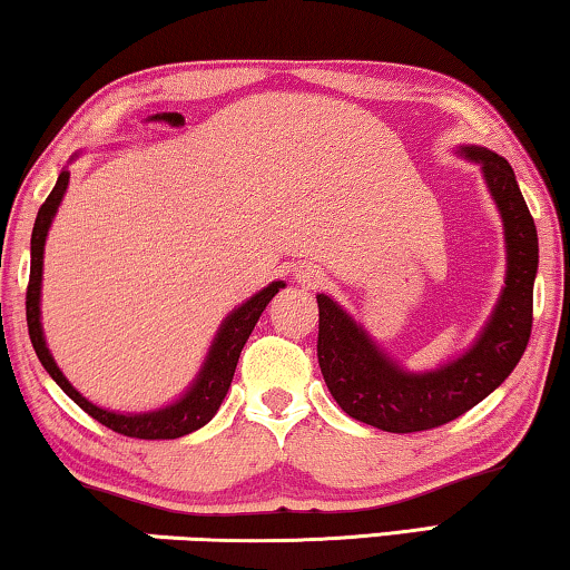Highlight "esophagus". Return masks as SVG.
<instances>
[{
	"label": "esophagus",
	"mask_w": 570,
	"mask_h": 570,
	"mask_svg": "<svg viewBox=\"0 0 570 570\" xmlns=\"http://www.w3.org/2000/svg\"><path fill=\"white\" fill-rule=\"evenodd\" d=\"M298 279L303 285H308V287H314V285H318L324 279V275L318 269H306V272H301L298 275Z\"/></svg>",
	"instance_id": "1"
}]
</instances>
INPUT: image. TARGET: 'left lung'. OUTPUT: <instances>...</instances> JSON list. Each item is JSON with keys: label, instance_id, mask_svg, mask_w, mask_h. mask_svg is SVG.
Here are the masks:
<instances>
[{"label": "left lung", "instance_id": "8db88e82", "mask_svg": "<svg viewBox=\"0 0 570 570\" xmlns=\"http://www.w3.org/2000/svg\"><path fill=\"white\" fill-rule=\"evenodd\" d=\"M482 163L505 228L509 272L495 314L470 353L431 373H404L379 353L365 332L326 295L318 303V368L334 402L350 417L389 433H417L446 425L509 379L532 334V295L540 246L517 176L501 155L464 147Z\"/></svg>", "mask_w": 570, "mask_h": 570}]
</instances>
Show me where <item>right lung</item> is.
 Segmentation results:
<instances>
[{"instance_id":"1","label":"right lung","mask_w":570,"mask_h":570,"mask_svg":"<svg viewBox=\"0 0 570 570\" xmlns=\"http://www.w3.org/2000/svg\"><path fill=\"white\" fill-rule=\"evenodd\" d=\"M69 184V170H61L59 181L53 186L49 197L38 209L33 236H30V279L26 291V316H28V334L30 342H33V350L38 361L49 376L57 381L69 400H75L80 407L88 412L92 420H98L100 425L111 428L114 433L127 435V439H142V441H166V439H181V435L197 431L209 420L215 417V412L220 410V404L228 394L233 373H236L240 350H244L248 334L254 332L256 322H259L262 311L267 308V303L275 298L283 283H272L264 287L262 293H256L252 301H246L244 306H238L233 314L225 318V324L217 332L215 345L209 350V357L202 368L199 379L194 381V386L186 392L176 404H170L166 410L158 412H145V415H121V412H108L100 410L96 404L85 400V396L77 392V389L69 384V381L61 376V371L53 363V357L46 347L43 330H41V308H38V298H41V272H43V244L46 233H49V225L53 220V213H57L61 197H65Z\"/></svg>"}]
</instances>
